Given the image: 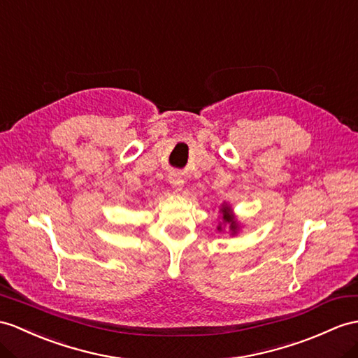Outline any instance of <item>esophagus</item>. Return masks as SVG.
I'll return each instance as SVG.
<instances>
[{
	"label": "esophagus",
	"mask_w": 358,
	"mask_h": 358,
	"mask_svg": "<svg viewBox=\"0 0 358 358\" xmlns=\"http://www.w3.org/2000/svg\"><path fill=\"white\" fill-rule=\"evenodd\" d=\"M169 182L176 191H182V187H184V179H182L179 174H170Z\"/></svg>",
	"instance_id": "obj_1"
}]
</instances>
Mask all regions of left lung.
Segmentation results:
<instances>
[{"instance_id":"left-lung-1","label":"left lung","mask_w":358,"mask_h":358,"mask_svg":"<svg viewBox=\"0 0 358 358\" xmlns=\"http://www.w3.org/2000/svg\"><path fill=\"white\" fill-rule=\"evenodd\" d=\"M220 211L223 213V222H226V223H229V226H231V229L235 232V229H237V223H235V220L232 219V217L229 215V211L231 209L228 208V206H223ZM219 229H222L220 226H219Z\"/></svg>"}]
</instances>
